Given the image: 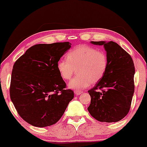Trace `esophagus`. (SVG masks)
Here are the masks:
<instances>
[{
  "mask_svg": "<svg viewBox=\"0 0 147 147\" xmlns=\"http://www.w3.org/2000/svg\"><path fill=\"white\" fill-rule=\"evenodd\" d=\"M82 93V90H75V94L76 95H79L80 94Z\"/></svg>",
  "mask_w": 147,
  "mask_h": 147,
  "instance_id": "1",
  "label": "esophagus"
}]
</instances>
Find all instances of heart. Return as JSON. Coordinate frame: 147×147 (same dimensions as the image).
Returning a JSON list of instances; mask_svg holds the SVG:
<instances>
[{"instance_id": "1", "label": "heart", "mask_w": 147, "mask_h": 147, "mask_svg": "<svg viewBox=\"0 0 147 147\" xmlns=\"http://www.w3.org/2000/svg\"><path fill=\"white\" fill-rule=\"evenodd\" d=\"M66 59L58 61L57 70L62 79L68 80L77 70L78 74L69 83L70 88L77 90L99 82L106 74L109 65L105 52L87 45H78L69 50Z\"/></svg>"}]
</instances>
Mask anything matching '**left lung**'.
Segmentation results:
<instances>
[{
    "mask_svg": "<svg viewBox=\"0 0 147 147\" xmlns=\"http://www.w3.org/2000/svg\"><path fill=\"white\" fill-rule=\"evenodd\" d=\"M104 45L109 65L104 77L90 90L88 111L102 122H116L129 113L134 93L135 66L131 55L113 41H91Z\"/></svg>",
    "mask_w": 147,
    "mask_h": 147,
    "instance_id": "8db88e82",
    "label": "left lung"
}]
</instances>
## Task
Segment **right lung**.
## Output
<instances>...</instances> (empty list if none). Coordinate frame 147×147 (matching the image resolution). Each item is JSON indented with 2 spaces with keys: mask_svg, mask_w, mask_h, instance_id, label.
<instances>
[{
  "mask_svg": "<svg viewBox=\"0 0 147 147\" xmlns=\"http://www.w3.org/2000/svg\"><path fill=\"white\" fill-rule=\"evenodd\" d=\"M69 42L36 44L15 61L9 95L15 109L25 122L37 127L56 124L74 92L66 88L57 63L70 48Z\"/></svg>",
  "mask_w": 147,
  "mask_h": 147,
  "instance_id": "1",
  "label": "right lung"
}]
</instances>
